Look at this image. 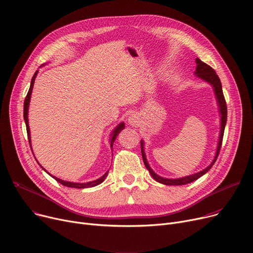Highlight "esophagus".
Returning <instances> with one entry per match:
<instances>
[{"label":"esophagus","mask_w":253,"mask_h":253,"mask_svg":"<svg viewBox=\"0 0 253 253\" xmlns=\"http://www.w3.org/2000/svg\"><path fill=\"white\" fill-rule=\"evenodd\" d=\"M128 123L132 126H138L141 123L140 116L138 114H131L128 117Z\"/></svg>","instance_id":"1"}]
</instances>
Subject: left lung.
Returning <instances> with one entry per match:
<instances>
[{"mask_svg": "<svg viewBox=\"0 0 253 253\" xmlns=\"http://www.w3.org/2000/svg\"><path fill=\"white\" fill-rule=\"evenodd\" d=\"M195 62L197 64V66H196L194 74H195V76H197L200 79H203L204 81L208 82L209 84H211V85L212 86V89H213V92H214V95H215V98H216L217 107H218V113H220V117H221V130H220V135H218V142H217L215 156H214L212 162L203 171L197 172V173L189 175V176H185V177H182V178H176V179L164 178V177H161L158 174H156L154 172V170L150 168V166H149V164L146 160L145 153H144V142H143V140H141L140 141L141 155H142V159H143V163L145 165V168L157 182L162 183L164 185H185V184H188V183H191V182L197 180L198 178H200L201 176H204L206 173H208L211 170V168L215 163V161L217 159V156H218V154H220V150H221L223 136H224V131H225L226 123H227V105H226V100H225L224 93H223L222 83H221L220 78H218V76L216 75L215 71L211 68V66L204 63L203 61H200L198 58H196Z\"/></svg>", "mask_w": 253, "mask_h": 253, "instance_id": "1", "label": "left lung"}]
</instances>
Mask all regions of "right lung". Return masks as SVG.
<instances>
[{
    "label": "right lung",
    "instance_id": "add662e5",
    "mask_svg": "<svg viewBox=\"0 0 253 253\" xmlns=\"http://www.w3.org/2000/svg\"><path fill=\"white\" fill-rule=\"evenodd\" d=\"M42 66H43V65H42ZM38 73H39V71H37V72L35 73V75H33L32 79H31L30 87H29V90H28L27 95H26L25 100H24V110H23V117H24V121H25V124H26L27 136H28V141H29V144H30V148H32V147H31V139H30V129H29V126H28V108H29V102H30V97H31V92H32V88H33V84H35V80H36V77H37ZM124 128H125V124H124V122H122V123H120V124H118V125L115 127V129L112 131L111 135H110V145H111V148H113V144H114V142H115V140H116V138H117V136H118V134H119ZM38 163H39V162H38ZM39 165H40V163H39ZM40 166H41V165H40ZM41 167H42V166H41ZM42 170L45 171L50 177H53L56 181H58L59 183H61L62 185H64V186L73 187V188H88V187L96 186V185H98V184H100V183H103V181H105V179L107 178V176H108V174H109V171H107L102 177L96 179V180H93V181H90V182H86V183H75V182L64 181V180H62V179H60V178H57V177H55V176H53V175H50V174L44 169L43 167H42Z\"/></svg>",
    "mask_w": 253,
    "mask_h": 253
}]
</instances>
